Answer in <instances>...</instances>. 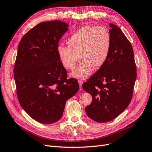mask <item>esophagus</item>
Listing matches in <instances>:
<instances>
[{
  "instance_id": "esophagus-1",
  "label": "esophagus",
  "mask_w": 152,
  "mask_h": 152,
  "mask_svg": "<svg viewBox=\"0 0 152 152\" xmlns=\"http://www.w3.org/2000/svg\"><path fill=\"white\" fill-rule=\"evenodd\" d=\"M78 83H79V85H80V89H82V81L81 80H78Z\"/></svg>"
}]
</instances>
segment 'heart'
I'll use <instances>...</instances> for the list:
<instances>
[{
    "label": "heart",
    "instance_id": "1",
    "mask_svg": "<svg viewBox=\"0 0 152 152\" xmlns=\"http://www.w3.org/2000/svg\"><path fill=\"white\" fill-rule=\"evenodd\" d=\"M68 46L59 45L57 53L61 63L66 69H72L82 60L71 76L85 80L94 69L102 67L108 59L111 48V36L103 27L85 26L67 39Z\"/></svg>",
    "mask_w": 152,
    "mask_h": 152
}]
</instances>
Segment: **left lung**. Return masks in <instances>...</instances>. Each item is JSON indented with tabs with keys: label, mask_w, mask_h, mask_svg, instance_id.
<instances>
[{
	"label": "left lung",
	"mask_w": 152,
	"mask_h": 152,
	"mask_svg": "<svg viewBox=\"0 0 152 152\" xmlns=\"http://www.w3.org/2000/svg\"><path fill=\"white\" fill-rule=\"evenodd\" d=\"M111 48L104 64L83 84L91 95L85 108L87 115L98 123L118 116L130 104L137 78V68L131 43L117 26L110 23Z\"/></svg>",
	"instance_id": "8db88e82"
}]
</instances>
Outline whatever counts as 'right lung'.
<instances>
[{"label":"right lung","mask_w":152,"mask_h":152,"mask_svg":"<svg viewBox=\"0 0 152 152\" xmlns=\"http://www.w3.org/2000/svg\"><path fill=\"white\" fill-rule=\"evenodd\" d=\"M69 25L60 20L43 22L22 37L14 69L17 96L33 120L51 124L63 116L66 101L79 89L77 80H67L57 53Z\"/></svg>","instance_id":"1"}]
</instances>
